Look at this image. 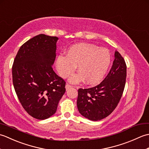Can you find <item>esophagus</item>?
Segmentation results:
<instances>
[{
  "instance_id": "esophagus-1",
  "label": "esophagus",
  "mask_w": 149,
  "mask_h": 149,
  "mask_svg": "<svg viewBox=\"0 0 149 149\" xmlns=\"http://www.w3.org/2000/svg\"><path fill=\"white\" fill-rule=\"evenodd\" d=\"M65 88H66V90H68V89H70V88H72V86H71V85H70V84H66Z\"/></svg>"
}]
</instances>
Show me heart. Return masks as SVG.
<instances>
[{
    "instance_id": "1",
    "label": "heart",
    "mask_w": 149,
    "mask_h": 149,
    "mask_svg": "<svg viewBox=\"0 0 149 149\" xmlns=\"http://www.w3.org/2000/svg\"><path fill=\"white\" fill-rule=\"evenodd\" d=\"M111 63L108 50L90 43H79L68 49L66 55H60L56 60V68L60 76L66 78L77 66L79 74L70 79L76 83L84 80L89 84H96L105 76Z\"/></svg>"
}]
</instances>
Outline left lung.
Wrapping results in <instances>:
<instances>
[{"label":"left lung","instance_id":"8db88e82","mask_svg":"<svg viewBox=\"0 0 149 149\" xmlns=\"http://www.w3.org/2000/svg\"><path fill=\"white\" fill-rule=\"evenodd\" d=\"M112 67L106 78L97 86L78 90L77 106L82 115L93 121L109 116L116 107L124 90L127 66L116 51Z\"/></svg>","mask_w":149,"mask_h":149}]
</instances>
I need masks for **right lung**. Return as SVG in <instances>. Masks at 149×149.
I'll return each mask as SVG.
<instances>
[{
	"mask_svg": "<svg viewBox=\"0 0 149 149\" xmlns=\"http://www.w3.org/2000/svg\"><path fill=\"white\" fill-rule=\"evenodd\" d=\"M58 38L41 34L22 45L15 56L12 77L15 92L33 118H49L64 95L66 82L53 70Z\"/></svg>",
	"mask_w": 149,
	"mask_h": 149,
	"instance_id": "obj_1",
	"label": "right lung"
}]
</instances>
